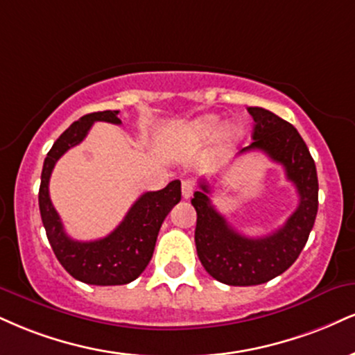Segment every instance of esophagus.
Wrapping results in <instances>:
<instances>
[{
    "label": "esophagus",
    "mask_w": 355,
    "mask_h": 355,
    "mask_svg": "<svg viewBox=\"0 0 355 355\" xmlns=\"http://www.w3.org/2000/svg\"><path fill=\"white\" fill-rule=\"evenodd\" d=\"M193 191H195V183L191 182V180H183L182 182V195H183V198H191V195H193Z\"/></svg>",
    "instance_id": "1"
}]
</instances>
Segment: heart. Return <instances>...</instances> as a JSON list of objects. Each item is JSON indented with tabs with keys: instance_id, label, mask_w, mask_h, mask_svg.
<instances>
[{
	"instance_id": "heart-1",
	"label": "heart",
	"mask_w": 355,
	"mask_h": 355,
	"mask_svg": "<svg viewBox=\"0 0 355 355\" xmlns=\"http://www.w3.org/2000/svg\"><path fill=\"white\" fill-rule=\"evenodd\" d=\"M221 122L216 115H205V117L196 119L187 127L185 135L187 139L191 140V142H205V140H210L220 132ZM223 140L226 142H234L241 137V130L238 129L236 125H230L223 130Z\"/></svg>"
}]
</instances>
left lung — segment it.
<instances>
[{
    "mask_svg": "<svg viewBox=\"0 0 355 355\" xmlns=\"http://www.w3.org/2000/svg\"><path fill=\"white\" fill-rule=\"evenodd\" d=\"M254 121L253 140L241 152L261 150L284 166L300 205L286 223L263 238L234 232L210 200V185L200 182L191 205L196 210L195 245L210 276L228 286H256L283 275L301 254L318 215V172L302 137L289 122L263 107H248Z\"/></svg>",
    "mask_w": 355,
    "mask_h": 355,
    "instance_id": "1",
    "label": "left lung"
}]
</instances>
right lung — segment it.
<instances>
[{
    "instance_id": "add662e5",
    "label": "right lung",
    "mask_w": 355,
    "mask_h": 355,
    "mask_svg": "<svg viewBox=\"0 0 355 355\" xmlns=\"http://www.w3.org/2000/svg\"><path fill=\"white\" fill-rule=\"evenodd\" d=\"M119 110L92 112L71 123L55 140L44 159L40 187V211L55 258L72 277L85 284H127L142 275L150 263L160 226L170 210L180 202V180L170 182L159 191H147L132 205L125 218L112 233L96 241H76L64 232L62 221L49 198L53 168L71 147L83 142L94 122L119 125Z\"/></svg>"
}]
</instances>
